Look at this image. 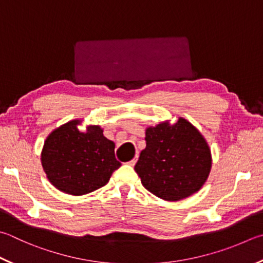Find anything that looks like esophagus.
Returning <instances> with one entry per match:
<instances>
[{"mask_svg": "<svg viewBox=\"0 0 263 263\" xmlns=\"http://www.w3.org/2000/svg\"><path fill=\"white\" fill-rule=\"evenodd\" d=\"M137 160H138V155H136L135 157H133V159H132L131 161H128V162H127V163H128V164H130L131 166H133V165H135V164H136V162H137Z\"/></svg>", "mask_w": 263, "mask_h": 263, "instance_id": "1", "label": "esophagus"}]
</instances>
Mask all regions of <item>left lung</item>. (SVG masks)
Instances as JSON below:
<instances>
[{
  "label": "left lung",
  "mask_w": 263,
  "mask_h": 263,
  "mask_svg": "<svg viewBox=\"0 0 263 263\" xmlns=\"http://www.w3.org/2000/svg\"><path fill=\"white\" fill-rule=\"evenodd\" d=\"M146 148L135 165L145 189L177 201L201 189L212 168L211 149L192 124L179 118L146 130Z\"/></svg>",
  "instance_id": "1"
}]
</instances>
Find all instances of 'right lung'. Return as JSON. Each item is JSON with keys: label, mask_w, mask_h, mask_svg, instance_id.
<instances>
[{"label": "right lung", "mask_w": 263, "mask_h": 263, "mask_svg": "<svg viewBox=\"0 0 263 263\" xmlns=\"http://www.w3.org/2000/svg\"><path fill=\"white\" fill-rule=\"evenodd\" d=\"M79 121H71L52 131L41 153V163L50 183L68 194L83 195L106 185L121 166L115 144L98 125L78 130Z\"/></svg>", "instance_id": "add662e5"}]
</instances>
